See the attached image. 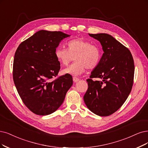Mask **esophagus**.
<instances>
[{
    "instance_id": "1",
    "label": "esophagus",
    "mask_w": 148,
    "mask_h": 148,
    "mask_svg": "<svg viewBox=\"0 0 148 148\" xmlns=\"http://www.w3.org/2000/svg\"><path fill=\"white\" fill-rule=\"evenodd\" d=\"M79 78H77V77H73V82H77L78 81H79Z\"/></svg>"
}]
</instances>
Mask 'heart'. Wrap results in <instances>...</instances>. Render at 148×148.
I'll return each mask as SVG.
<instances>
[{
  "label": "heart",
  "mask_w": 148,
  "mask_h": 148,
  "mask_svg": "<svg viewBox=\"0 0 148 148\" xmlns=\"http://www.w3.org/2000/svg\"><path fill=\"white\" fill-rule=\"evenodd\" d=\"M68 49L58 47L55 56L63 66H67L75 58V62L63 70L64 74L79 76L86 69L96 68L100 63L102 51L100 47L82 38H77L68 42Z\"/></svg>",
  "instance_id": "obj_1"
}]
</instances>
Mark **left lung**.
Wrapping results in <instances>:
<instances>
[{"label":"left lung","mask_w":148,"mask_h":148,"mask_svg":"<svg viewBox=\"0 0 148 148\" xmlns=\"http://www.w3.org/2000/svg\"><path fill=\"white\" fill-rule=\"evenodd\" d=\"M89 35L101 42L103 53L90 79L86 80L88 87L84 100L92 113L107 116L117 111L130 94L134 82V59L129 49L112 36ZM94 78L98 80L93 81Z\"/></svg>","instance_id":"left-lung-1"}]
</instances>
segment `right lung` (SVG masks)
I'll return each mask as SVG.
<instances>
[{
    "label": "right lung",
    "instance_id": "right-lung-1",
    "mask_svg": "<svg viewBox=\"0 0 148 148\" xmlns=\"http://www.w3.org/2000/svg\"><path fill=\"white\" fill-rule=\"evenodd\" d=\"M69 36L62 32L42 30L22 42L16 49L14 83L25 106L38 115L56 112L73 85V77L68 74L52 80L60 69L55 51Z\"/></svg>",
    "mask_w": 148,
    "mask_h": 148
}]
</instances>
